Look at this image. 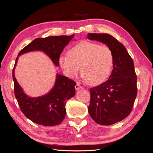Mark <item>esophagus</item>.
<instances>
[{"mask_svg":"<svg viewBox=\"0 0 153 153\" xmlns=\"http://www.w3.org/2000/svg\"><path fill=\"white\" fill-rule=\"evenodd\" d=\"M75 87V89H76V90H79V89H84V87H83V86H81L79 84H76Z\"/></svg>","mask_w":153,"mask_h":153,"instance_id":"1","label":"esophagus"}]
</instances>
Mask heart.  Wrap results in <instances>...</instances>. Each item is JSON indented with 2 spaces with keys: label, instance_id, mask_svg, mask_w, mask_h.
Listing matches in <instances>:
<instances>
[{
  "label": "heart",
  "instance_id": "heart-1",
  "mask_svg": "<svg viewBox=\"0 0 153 153\" xmlns=\"http://www.w3.org/2000/svg\"><path fill=\"white\" fill-rule=\"evenodd\" d=\"M59 64L65 75L72 78L80 68L82 77L90 85H98L112 71L114 58L112 51L105 45L83 41L59 57Z\"/></svg>",
  "mask_w": 153,
  "mask_h": 153
}]
</instances>
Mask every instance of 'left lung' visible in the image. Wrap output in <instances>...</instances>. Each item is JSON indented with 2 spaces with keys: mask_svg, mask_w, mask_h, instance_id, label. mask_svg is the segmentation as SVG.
Instances as JSON below:
<instances>
[{
  "mask_svg": "<svg viewBox=\"0 0 153 153\" xmlns=\"http://www.w3.org/2000/svg\"><path fill=\"white\" fill-rule=\"evenodd\" d=\"M87 38L107 45L114 54L112 73L108 80L90 89L88 107L96 123L108 126L122 121L131 112L137 94L134 63L124 46L111 35L89 33Z\"/></svg>",
  "mask_w": 153,
  "mask_h": 153,
  "instance_id": "obj_1",
  "label": "left lung"
}]
</instances>
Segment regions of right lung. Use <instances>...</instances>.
<instances>
[{
	"instance_id": "1",
	"label": "right lung",
	"mask_w": 153,
	"mask_h": 153,
	"mask_svg": "<svg viewBox=\"0 0 153 153\" xmlns=\"http://www.w3.org/2000/svg\"><path fill=\"white\" fill-rule=\"evenodd\" d=\"M74 36L75 34L36 38L23 48L18 56L31 51H43L55 65L58 66L60 55ZM18 59L17 57L13 69V79L15 95L22 112L32 122L43 126H56L61 124L66 114V100L75 95L76 83L58 74L53 89L48 94L31 98L25 94L15 76V68Z\"/></svg>"
}]
</instances>
